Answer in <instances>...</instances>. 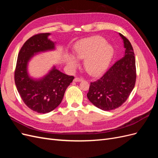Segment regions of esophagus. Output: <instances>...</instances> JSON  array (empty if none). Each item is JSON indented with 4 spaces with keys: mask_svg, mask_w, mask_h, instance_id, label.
<instances>
[{
    "mask_svg": "<svg viewBox=\"0 0 158 158\" xmlns=\"http://www.w3.org/2000/svg\"><path fill=\"white\" fill-rule=\"evenodd\" d=\"M83 80V78H75L74 81V82H81V81Z\"/></svg>",
    "mask_w": 158,
    "mask_h": 158,
    "instance_id": "34e87169",
    "label": "esophagus"
}]
</instances>
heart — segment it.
Here are the masks:
<instances>
[{
	"mask_svg": "<svg viewBox=\"0 0 158 158\" xmlns=\"http://www.w3.org/2000/svg\"><path fill=\"white\" fill-rule=\"evenodd\" d=\"M74 52L77 58L85 59L84 67L90 75L98 76L108 68L114 55V48L103 37L94 36L76 42ZM66 62L72 69L79 64L78 60L72 55L67 56Z\"/></svg>",
	"mask_w": 158,
	"mask_h": 158,
	"instance_id": "obj_1",
	"label": "heart"
}]
</instances>
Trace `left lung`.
<instances>
[{"mask_svg":"<svg viewBox=\"0 0 158 158\" xmlns=\"http://www.w3.org/2000/svg\"><path fill=\"white\" fill-rule=\"evenodd\" d=\"M119 35L125 49L123 57L117 60L99 79L90 83L87 94L89 102L103 111L121 106L135 85L136 73L133 48L127 38L121 33Z\"/></svg>","mask_w":158,"mask_h":158,"instance_id":"left-lung-1","label":"left lung"}]
</instances>
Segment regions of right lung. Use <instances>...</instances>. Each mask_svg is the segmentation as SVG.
Returning <instances> with one entry per match:
<instances>
[{"mask_svg":"<svg viewBox=\"0 0 158 158\" xmlns=\"http://www.w3.org/2000/svg\"><path fill=\"white\" fill-rule=\"evenodd\" d=\"M49 33H39L28 39L19 52L14 73L17 90L26 106L39 113L51 112L59 106L66 88L74 78L57 70L54 66L40 79L31 78L27 73L28 62L37 52L54 50L55 44Z\"/></svg>","mask_w":158,"mask_h":158,"instance_id":"obj_1","label":"right lung"}]
</instances>
